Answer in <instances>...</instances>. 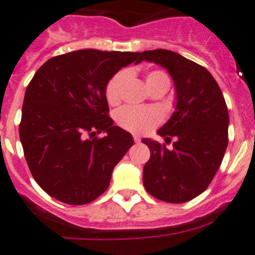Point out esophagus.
Returning <instances> with one entry per match:
<instances>
[{
  "instance_id": "34e87169",
  "label": "esophagus",
  "mask_w": 255,
  "mask_h": 255,
  "mask_svg": "<svg viewBox=\"0 0 255 255\" xmlns=\"http://www.w3.org/2000/svg\"><path fill=\"white\" fill-rule=\"evenodd\" d=\"M133 139H134V142H135V143H139V142H140V138H139V135H137V134H134V135H133Z\"/></svg>"
}]
</instances>
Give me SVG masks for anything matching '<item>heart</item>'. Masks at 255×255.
I'll return each mask as SVG.
<instances>
[{
  "mask_svg": "<svg viewBox=\"0 0 255 255\" xmlns=\"http://www.w3.org/2000/svg\"><path fill=\"white\" fill-rule=\"evenodd\" d=\"M128 79L127 71H120L107 82L106 99L110 105H117L122 99V90ZM145 84L149 90L160 85H168L169 78L164 71L151 70L146 74ZM161 121V113L154 107L125 106L117 112V122L125 129L135 134L148 133Z\"/></svg>",
  "mask_w": 255,
  "mask_h": 255,
  "instance_id": "1",
  "label": "heart"
}]
</instances>
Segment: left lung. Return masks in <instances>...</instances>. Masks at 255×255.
I'll use <instances>...</instances> for the list:
<instances>
[{"label": "left lung", "mask_w": 255, "mask_h": 255, "mask_svg": "<svg viewBox=\"0 0 255 255\" xmlns=\"http://www.w3.org/2000/svg\"><path fill=\"white\" fill-rule=\"evenodd\" d=\"M155 63L168 70L175 85L176 106L158 134L173 148L144 138L150 158L143 169V184L151 196L182 204L207 189L228 145L227 105L220 86L204 66L165 49L146 50L138 61Z\"/></svg>", "instance_id": "left-lung-1"}]
</instances>
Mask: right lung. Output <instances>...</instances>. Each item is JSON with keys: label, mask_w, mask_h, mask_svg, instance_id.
<instances>
[{"label": "right lung", "mask_w": 255, "mask_h": 255, "mask_svg": "<svg viewBox=\"0 0 255 255\" xmlns=\"http://www.w3.org/2000/svg\"><path fill=\"white\" fill-rule=\"evenodd\" d=\"M138 55L82 49L49 59L30 80L19 138L33 177L54 199L85 205L109 187L133 138L113 126L106 86L123 66L139 63ZM101 131L107 134L93 138Z\"/></svg>", "instance_id": "1"}]
</instances>
